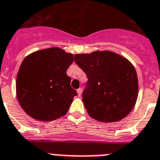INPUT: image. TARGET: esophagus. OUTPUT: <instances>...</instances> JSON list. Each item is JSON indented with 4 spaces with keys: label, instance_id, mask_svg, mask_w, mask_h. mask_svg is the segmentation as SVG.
I'll list each match as a JSON object with an SVG mask.
<instances>
[{
    "label": "esophagus",
    "instance_id": "esophagus-1",
    "mask_svg": "<svg viewBox=\"0 0 160 160\" xmlns=\"http://www.w3.org/2000/svg\"><path fill=\"white\" fill-rule=\"evenodd\" d=\"M77 92H78V95L79 97L81 96V95H82V89H81V88H78V89L77 90Z\"/></svg>",
    "mask_w": 160,
    "mask_h": 160
}]
</instances>
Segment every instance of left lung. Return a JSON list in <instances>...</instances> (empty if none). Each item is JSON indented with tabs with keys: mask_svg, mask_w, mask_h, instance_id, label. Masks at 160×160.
<instances>
[{
	"mask_svg": "<svg viewBox=\"0 0 160 160\" xmlns=\"http://www.w3.org/2000/svg\"><path fill=\"white\" fill-rule=\"evenodd\" d=\"M74 61L87 74L82 102L92 118L116 122L125 118L138 99V82L133 65L110 51L76 54Z\"/></svg>",
	"mask_w": 160,
	"mask_h": 160,
	"instance_id": "8db88e82",
	"label": "left lung"
}]
</instances>
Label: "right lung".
Here are the masks:
<instances>
[{"label": "right lung", "instance_id": "right-lung-1", "mask_svg": "<svg viewBox=\"0 0 160 160\" xmlns=\"http://www.w3.org/2000/svg\"><path fill=\"white\" fill-rule=\"evenodd\" d=\"M73 56L59 48L43 49L22 62L16 81L17 98L32 118L49 121L65 116L78 95L66 74Z\"/></svg>", "mask_w": 160, "mask_h": 160}]
</instances>
